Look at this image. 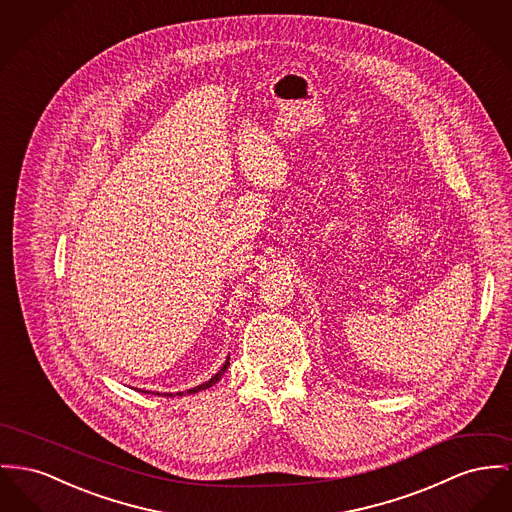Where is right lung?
Returning a JSON list of instances; mask_svg holds the SVG:
<instances>
[{"label":"right lung","instance_id":"obj_1","mask_svg":"<svg viewBox=\"0 0 512 512\" xmlns=\"http://www.w3.org/2000/svg\"><path fill=\"white\" fill-rule=\"evenodd\" d=\"M227 367H229V359H227V363H225V365H223V369H221V371H219V373H217V375L211 376V378H209V380H207V382H204V384H200V386H196V388H192V390H188V394H194V392H200V390H205V388H209V386H211V384H215V382H217V380H219V378H221V375H223V373H225V371H227ZM141 392H143V390H141ZM157 394H159V392H157ZM159 396H161V394H159ZM163 396H172V394H163Z\"/></svg>","mask_w":512,"mask_h":512}]
</instances>
